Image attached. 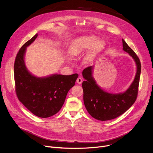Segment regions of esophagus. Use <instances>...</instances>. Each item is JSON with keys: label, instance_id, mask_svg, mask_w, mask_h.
<instances>
[{"label": "esophagus", "instance_id": "obj_1", "mask_svg": "<svg viewBox=\"0 0 153 153\" xmlns=\"http://www.w3.org/2000/svg\"><path fill=\"white\" fill-rule=\"evenodd\" d=\"M82 81H83V80H82V79L81 77H79V78H77V83L78 84H81L82 82Z\"/></svg>", "mask_w": 153, "mask_h": 153}]
</instances>
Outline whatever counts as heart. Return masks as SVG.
Instances as JSON below:
<instances>
[{
    "label": "heart",
    "mask_w": 153,
    "mask_h": 153,
    "mask_svg": "<svg viewBox=\"0 0 153 153\" xmlns=\"http://www.w3.org/2000/svg\"><path fill=\"white\" fill-rule=\"evenodd\" d=\"M95 37H83L77 39L74 42L69 50V54L72 57L77 56L87 50L90 48L92 45L91 50L86 56L85 61L88 62L91 61L93 58L103 48L105 43L102 40L96 41Z\"/></svg>",
    "instance_id": "obj_1"
}]
</instances>
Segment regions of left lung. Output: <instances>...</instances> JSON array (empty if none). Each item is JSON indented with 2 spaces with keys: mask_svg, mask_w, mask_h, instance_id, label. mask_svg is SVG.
Returning <instances> with one entry per match:
<instances>
[{
  "mask_svg": "<svg viewBox=\"0 0 153 153\" xmlns=\"http://www.w3.org/2000/svg\"><path fill=\"white\" fill-rule=\"evenodd\" d=\"M122 43L123 50L134 59L137 66L134 81L126 91L112 94L102 90L93 77V66L85 68L82 71L85 79L82 83L85 106L88 113L99 120H109L120 116L133 105L137 99L141 63L136 54L123 39Z\"/></svg>",
  "mask_w": 153,
  "mask_h": 153,
  "instance_id": "1",
  "label": "left lung"
}]
</instances>
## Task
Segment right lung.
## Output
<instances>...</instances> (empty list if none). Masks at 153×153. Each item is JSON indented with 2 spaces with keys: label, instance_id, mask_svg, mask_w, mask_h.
<instances>
[{
  "label": "right lung",
  "instance_id": "obj_1",
  "mask_svg": "<svg viewBox=\"0 0 153 153\" xmlns=\"http://www.w3.org/2000/svg\"><path fill=\"white\" fill-rule=\"evenodd\" d=\"M37 36L27 41L17 54L14 65L15 90L18 99L29 111L37 117L47 118L59 111L78 74H56L46 77L32 75L25 66L24 56L27 47Z\"/></svg>",
  "mask_w": 153,
  "mask_h": 153
}]
</instances>
